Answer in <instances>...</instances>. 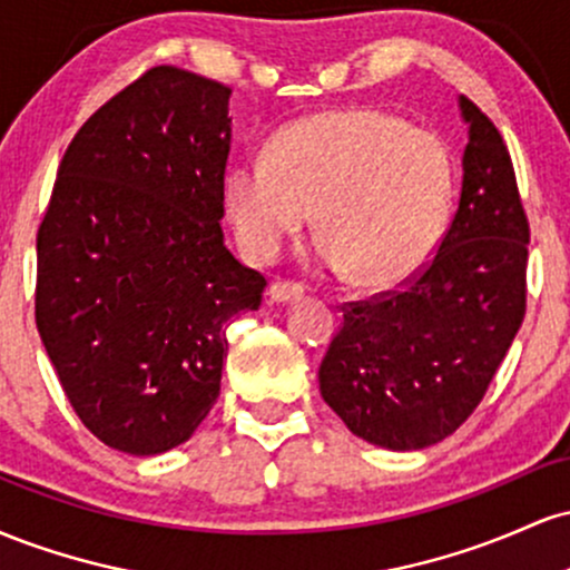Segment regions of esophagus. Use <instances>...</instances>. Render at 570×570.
<instances>
[{
	"label": "esophagus",
	"mask_w": 570,
	"mask_h": 570,
	"mask_svg": "<svg viewBox=\"0 0 570 570\" xmlns=\"http://www.w3.org/2000/svg\"><path fill=\"white\" fill-rule=\"evenodd\" d=\"M271 299L273 303H292V299H299L305 294L303 284H294V281H276L271 286Z\"/></svg>",
	"instance_id": "34e87169"
}]
</instances>
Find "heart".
<instances>
[{"mask_svg":"<svg viewBox=\"0 0 570 570\" xmlns=\"http://www.w3.org/2000/svg\"><path fill=\"white\" fill-rule=\"evenodd\" d=\"M453 198L448 144L372 107L294 120L271 153L235 160L222 179L225 217L248 257L273 263L316 206L318 257L364 289H389L426 265Z\"/></svg>","mask_w":570,"mask_h":570,"instance_id":"obj_1","label":"heart"}]
</instances>
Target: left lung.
Instances as JSON below:
<instances>
[{
	"label": "left lung",
	"mask_w": 570,
	"mask_h": 570,
	"mask_svg": "<svg viewBox=\"0 0 570 570\" xmlns=\"http://www.w3.org/2000/svg\"><path fill=\"white\" fill-rule=\"evenodd\" d=\"M469 126L458 212L402 289L343 305L318 389L353 434L385 450L442 442L472 415L525 316L528 227L499 128L458 98Z\"/></svg>",
	"instance_id": "obj_1"
}]
</instances>
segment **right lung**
I'll return each mask as SVG.
<instances>
[{
    "label": "right lung",
    "instance_id": "add662e5",
    "mask_svg": "<svg viewBox=\"0 0 570 570\" xmlns=\"http://www.w3.org/2000/svg\"><path fill=\"white\" fill-rule=\"evenodd\" d=\"M233 90L155 67L71 139L37 233L35 316L69 404L130 455L187 442L219 396L227 322L267 281L225 246Z\"/></svg>",
    "mask_w": 570,
    "mask_h": 570
}]
</instances>
